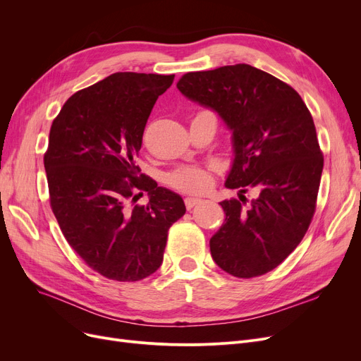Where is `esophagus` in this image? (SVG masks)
<instances>
[{"label":"esophagus","instance_id":"34e87169","mask_svg":"<svg viewBox=\"0 0 361 361\" xmlns=\"http://www.w3.org/2000/svg\"><path fill=\"white\" fill-rule=\"evenodd\" d=\"M184 203H185L187 209L192 211L196 204L202 203V199H197V197H185V199H184Z\"/></svg>","mask_w":361,"mask_h":361}]
</instances>
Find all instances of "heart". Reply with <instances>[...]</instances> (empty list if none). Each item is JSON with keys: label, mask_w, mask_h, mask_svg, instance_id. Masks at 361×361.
<instances>
[{"label": "heart", "mask_w": 361, "mask_h": 361, "mask_svg": "<svg viewBox=\"0 0 361 361\" xmlns=\"http://www.w3.org/2000/svg\"><path fill=\"white\" fill-rule=\"evenodd\" d=\"M168 184L183 193L202 195L209 190L212 177L209 171L200 166H181L168 176Z\"/></svg>", "instance_id": "obj_1"}]
</instances>
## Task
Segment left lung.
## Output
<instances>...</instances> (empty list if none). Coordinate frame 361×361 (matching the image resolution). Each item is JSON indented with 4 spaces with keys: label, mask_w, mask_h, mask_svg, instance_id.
Wrapping results in <instances>:
<instances>
[{
    "label": "left lung",
    "mask_w": 361,
    "mask_h": 361,
    "mask_svg": "<svg viewBox=\"0 0 361 361\" xmlns=\"http://www.w3.org/2000/svg\"><path fill=\"white\" fill-rule=\"evenodd\" d=\"M177 87L233 130L225 185L240 188V200L219 203L226 218L211 255L233 276L268 274L294 252L316 211L324 154L312 114L290 85L249 64L185 73ZM250 190L257 199L249 202Z\"/></svg>",
    "instance_id": "1"
}]
</instances>
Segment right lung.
<instances>
[{"label":"right lung","instance_id":"1","mask_svg":"<svg viewBox=\"0 0 361 361\" xmlns=\"http://www.w3.org/2000/svg\"><path fill=\"white\" fill-rule=\"evenodd\" d=\"M174 74L114 73L67 99L44 155L49 204L63 235L90 269L120 282L154 274L183 199L140 173L149 114ZM143 192L147 205L135 202Z\"/></svg>","mask_w":361,"mask_h":361}]
</instances>
